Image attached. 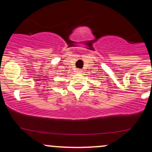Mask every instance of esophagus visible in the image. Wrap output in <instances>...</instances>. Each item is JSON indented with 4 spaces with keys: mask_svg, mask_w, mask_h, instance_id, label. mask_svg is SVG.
<instances>
[{
    "mask_svg": "<svg viewBox=\"0 0 152 152\" xmlns=\"http://www.w3.org/2000/svg\"><path fill=\"white\" fill-rule=\"evenodd\" d=\"M76 73H78V74H81V73L82 72V71L81 70V69H76Z\"/></svg>",
    "mask_w": 152,
    "mask_h": 152,
    "instance_id": "1",
    "label": "esophagus"
}]
</instances>
